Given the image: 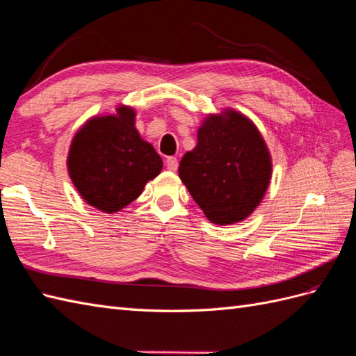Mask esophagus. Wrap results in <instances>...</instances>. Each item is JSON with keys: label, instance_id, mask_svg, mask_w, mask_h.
<instances>
[{"label": "esophagus", "instance_id": "1", "mask_svg": "<svg viewBox=\"0 0 356 356\" xmlns=\"http://www.w3.org/2000/svg\"><path fill=\"white\" fill-rule=\"evenodd\" d=\"M165 165H167V168H168L170 171H176L177 167H179V161H177V158H175V156H170V158L165 159Z\"/></svg>", "mask_w": 356, "mask_h": 356}]
</instances>
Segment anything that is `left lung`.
Returning <instances> with one entry per match:
<instances>
[{"instance_id":"left-lung-1","label":"left lung","mask_w":356,"mask_h":356,"mask_svg":"<svg viewBox=\"0 0 356 356\" xmlns=\"http://www.w3.org/2000/svg\"><path fill=\"white\" fill-rule=\"evenodd\" d=\"M270 176V153L261 134L230 108L204 118L197 145L179 165V177L194 202L218 225L243 221L256 211Z\"/></svg>"}]
</instances>
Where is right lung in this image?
I'll return each mask as SVG.
<instances>
[{"instance_id":"obj_1","label":"right lung","mask_w":356,"mask_h":356,"mask_svg":"<svg viewBox=\"0 0 356 356\" xmlns=\"http://www.w3.org/2000/svg\"><path fill=\"white\" fill-rule=\"evenodd\" d=\"M69 176L86 202L105 213L120 212L162 170V159L135 127V109L97 115L81 127L67 156Z\"/></svg>"}]
</instances>
